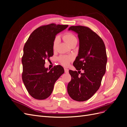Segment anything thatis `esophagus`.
<instances>
[{
  "label": "esophagus",
  "instance_id": "1",
  "mask_svg": "<svg viewBox=\"0 0 127 127\" xmlns=\"http://www.w3.org/2000/svg\"><path fill=\"white\" fill-rule=\"evenodd\" d=\"M64 70L65 73H68V72H69V70L67 68H64Z\"/></svg>",
  "mask_w": 127,
  "mask_h": 127
}]
</instances>
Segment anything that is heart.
<instances>
[{
	"label": "heart",
	"instance_id": "b5f03b06",
	"mask_svg": "<svg viewBox=\"0 0 127 127\" xmlns=\"http://www.w3.org/2000/svg\"><path fill=\"white\" fill-rule=\"evenodd\" d=\"M64 40L66 41L68 44L70 46L73 43L77 42V38L73 35L72 34L70 33H67L64 34L63 36ZM60 42V37L57 36L55 37L53 42V50L54 51H56L58 45ZM58 60L59 62L61 64H63L64 66H68L69 64L70 61L72 60V58L71 56H61L59 57Z\"/></svg>",
	"mask_w": 127,
	"mask_h": 127
}]
</instances>
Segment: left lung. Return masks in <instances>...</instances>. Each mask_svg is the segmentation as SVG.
Returning a JSON list of instances; mask_svg holds the SVG:
<instances>
[{
    "label": "left lung",
    "instance_id": "obj_1",
    "mask_svg": "<svg viewBox=\"0 0 127 127\" xmlns=\"http://www.w3.org/2000/svg\"><path fill=\"white\" fill-rule=\"evenodd\" d=\"M68 30L78 34L79 43L78 56L73 64L78 71H69L71 80L67 86L68 93L74 100L85 101L99 89L105 73V46L101 38L87 27L71 26ZM80 70L84 72L79 76Z\"/></svg>",
    "mask_w": 127,
    "mask_h": 127
}]
</instances>
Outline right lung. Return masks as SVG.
Returning a JSON list of instances; mask_svg holds the SVG:
<instances>
[{"instance_id":"add662e5","label":"right lung","mask_w":127,"mask_h":127,"mask_svg":"<svg viewBox=\"0 0 127 127\" xmlns=\"http://www.w3.org/2000/svg\"><path fill=\"white\" fill-rule=\"evenodd\" d=\"M68 25L50 24L36 29L25 43L22 59V80L30 95L44 99L52 93L56 82L64 71L60 65L45 68V59L53 55V42L58 33Z\"/></svg>"}]
</instances>
